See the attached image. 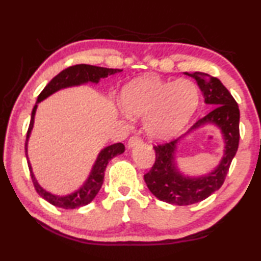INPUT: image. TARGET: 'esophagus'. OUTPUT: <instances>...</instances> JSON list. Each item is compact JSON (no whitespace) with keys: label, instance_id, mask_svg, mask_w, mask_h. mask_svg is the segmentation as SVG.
<instances>
[{"label":"esophagus","instance_id":"1","mask_svg":"<svg viewBox=\"0 0 261 261\" xmlns=\"http://www.w3.org/2000/svg\"><path fill=\"white\" fill-rule=\"evenodd\" d=\"M143 144V140H141L139 137H131L127 141V147L129 148H134L135 146H138V145Z\"/></svg>","mask_w":261,"mask_h":261}]
</instances>
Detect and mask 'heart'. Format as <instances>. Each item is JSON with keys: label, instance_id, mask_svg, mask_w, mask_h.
Masks as SVG:
<instances>
[{"label": "heart", "instance_id": "obj_1", "mask_svg": "<svg viewBox=\"0 0 261 261\" xmlns=\"http://www.w3.org/2000/svg\"><path fill=\"white\" fill-rule=\"evenodd\" d=\"M199 105V90L190 79L163 81L156 76L136 78L123 87L120 107L127 117L145 118L148 138L162 141L182 131Z\"/></svg>", "mask_w": 261, "mask_h": 261}]
</instances>
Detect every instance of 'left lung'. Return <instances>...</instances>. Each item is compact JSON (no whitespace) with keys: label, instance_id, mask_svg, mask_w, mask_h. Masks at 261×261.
Masks as SVG:
<instances>
[{"label":"left lung","instance_id":"1","mask_svg":"<svg viewBox=\"0 0 261 261\" xmlns=\"http://www.w3.org/2000/svg\"><path fill=\"white\" fill-rule=\"evenodd\" d=\"M184 74L197 82L204 95L205 103L213 109L182 137L154 147L155 163L144 176L149 191L158 199L178 206L199 202L222 187L240 143V109L230 92L218 78L207 73L196 71L193 73L184 72ZM207 125L218 127L223 136V158L213 171L204 175L184 174L179 169L177 161L180 144L190 133Z\"/></svg>","mask_w":261,"mask_h":261}]
</instances>
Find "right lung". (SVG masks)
<instances>
[{
  "instance_id": "obj_1",
  "label": "right lung",
  "mask_w": 261,
  "mask_h": 261,
  "mask_svg": "<svg viewBox=\"0 0 261 261\" xmlns=\"http://www.w3.org/2000/svg\"><path fill=\"white\" fill-rule=\"evenodd\" d=\"M123 71L121 69H109V68H102V67H96V65H90V64H78L73 65V67H69L63 71H61L57 76H55L51 81L47 84V86L43 88L42 92L39 94L37 102H35L32 115H31V122L28 131V136H26V143H25V153L26 159H28V165L30 168L31 177H32L34 188L37 190V192L40 194L43 199L47 200L49 204L54 205L56 207H61V208L65 210H73L79 208L85 205H88L91 201H93L96 194L99 193L101 187L103 183L105 177V171L107 168L109 161L116 155H120L125 151L124 145L122 143L113 144L109 146L103 147L99 152L98 156H96L94 165L92 166V169L88 174L85 182L83 183L77 190L70 192L68 194H54L48 191V190L43 189L39 182L35 178L32 165H31L30 159L28 155V146H29V140L31 134H32L33 126H34V117L35 113H37L38 105L41 101L46 100L48 96L53 95L56 92L64 88L69 87H76L86 85V84H98L101 78H107L112 74L118 73Z\"/></svg>"
}]
</instances>
